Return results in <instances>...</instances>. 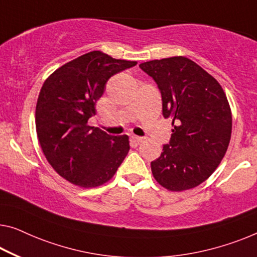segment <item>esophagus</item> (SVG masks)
Returning <instances> with one entry per match:
<instances>
[{
    "label": "esophagus",
    "instance_id": "34e87169",
    "mask_svg": "<svg viewBox=\"0 0 257 257\" xmlns=\"http://www.w3.org/2000/svg\"><path fill=\"white\" fill-rule=\"evenodd\" d=\"M130 140H132V142L133 143H135V144H140V143H142V142L144 141V139L143 137H140V136H135V135H133L132 137H130Z\"/></svg>",
    "mask_w": 257,
    "mask_h": 257
}]
</instances>
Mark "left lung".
Returning <instances> with one entry per match:
<instances>
[{"label": "left lung", "instance_id": "left-lung-1", "mask_svg": "<svg viewBox=\"0 0 257 257\" xmlns=\"http://www.w3.org/2000/svg\"><path fill=\"white\" fill-rule=\"evenodd\" d=\"M140 68L162 94L163 115L173 134L151 170L159 185L172 191L191 189L205 181L228 148L232 114L220 84L183 56L153 60Z\"/></svg>", "mask_w": 257, "mask_h": 257}]
</instances>
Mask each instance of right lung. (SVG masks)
I'll return each instance as SVG.
<instances>
[{"label":"right lung","mask_w":257,"mask_h":257,"mask_svg":"<svg viewBox=\"0 0 257 257\" xmlns=\"http://www.w3.org/2000/svg\"><path fill=\"white\" fill-rule=\"evenodd\" d=\"M136 63L93 51L45 80L36 108L38 139L46 159L69 182L84 188L100 186L112 179L127 156V135H108L87 121L95 115L107 80Z\"/></svg>","instance_id":"add662e5"}]
</instances>
